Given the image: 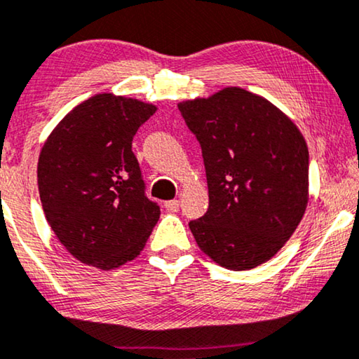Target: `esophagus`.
Listing matches in <instances>:
<instances>
[{
    "mask_svg": "<svg viewBox=\"0 0 359 359\" xmlns=\"http://www.w3.org/2000/svg\"><path fill=\"white\" fill-rule=\"evenodd\" d=\"M164 206H165V210H168V211H170V212H175V211L179 210L180 201H179V200H170V201H165V203H164Z\"/></svg>",
    "mask_w": 359,
    "mask_h": 359,
    "instance_id": "34e87169",
    "label": "esophagus"
}]
</instances>
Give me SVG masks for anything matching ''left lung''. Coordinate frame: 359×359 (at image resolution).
Segmentation results:
<instances>
[{
	"mask_svg": "<svg viewBox=\"0 0 359 359\" xmlns=\"http://www.w3.org/2000/svg\"><path fill=\"white\" fill-rule=\"evenodd\" d=\"M201 145L210 208L190 231L214 263L250 271L269 261L302 222L309 154L295 122L264 96L226 87L177 104Z\"/></svg>",
	"mask_w": 359,
	"mask_h": 359,
	"instance_id": "8db88e82",
	"label": "left lung"
}]
</instances>
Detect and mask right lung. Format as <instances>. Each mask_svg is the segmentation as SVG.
Instances as JSON below:
<instances>
[{"instance_id": "1", "label": "right lung", "mask_w": 359, "mask_h": 359, "mask_svg": "<svg viewBox=\"0 0 359 359\" xmlns=\"http://www.w3.org/2000/svg\"><path fill=\"white\" fill-rule=\"evenodd\" d=\"M156 109L130 96L93 95L43 143L36 165L43 212L80 263L111 271L145 248L161 211L145 196L132 138Z\"/></svg>"}]
</instances>
